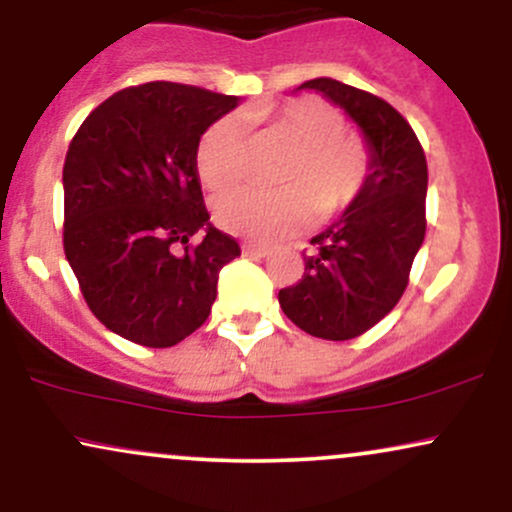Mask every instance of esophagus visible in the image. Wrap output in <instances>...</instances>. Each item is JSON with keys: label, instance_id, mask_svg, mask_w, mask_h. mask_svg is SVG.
<instances>
[{"label": "esophagus", "instance_id": "esophagus-1", "mask_svg": "<svg viewBox=\"0 0 512 512\" xmlns=\"http://www.w3.org/2000/svg\"><path fill=\"white\" fill-rule=\"evenodd\" d=\"M240 248H243V255H250V257H267L269 255V248H264V245H257V243H243Z\"/></svg>", "mask_w": 512, "mask_h": 512}]
</instances>
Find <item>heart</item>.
Listing matches in <instances>:
<instances>
[{
  "mask_svg": "<svg viewBox=\"0 0 512 512\" xmlns=\"http://www.w3.org/2000/svg\"><path fill=\"white\" fill-rule=\"evenodd\" d=\"M245 122L293 146L281 170V190H243L221 195L214 223L248 240H279L303 231L315 214L322 221L342 216L373 173V151L358 132L344 129V117L330 103L305 96L274 108H255ZM250 156L243 129L233 117L214 122L199 139L195 168L209 190H226L248 175Z\"/></svg>",
  "mask_w": 512,
  "mask_h": 512,
  "instance_id": "heart-1",
  "label": "heart"
}]
</instances>
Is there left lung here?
Instances as JSON below:
<instances>
[{"label": "left lung", "mask_w": 512, "mask_h": 512, "mask_svg": "<svg viewBox=\"0 0 512 512\" xmlns=\"http://www.w3.org/2000/svg\"><path fill=\"white\" fill-rule=\"evenodd\" d=\"M342 105L366 134L373 173L363 195L310 240L303 276L279 291V305L313 337L346 342L361 337L399 303L426 236L428 166L424 146L383 98L334 79L305 81Z\"/></svg>", "instance_id": "8db88e82"}]
</instances>
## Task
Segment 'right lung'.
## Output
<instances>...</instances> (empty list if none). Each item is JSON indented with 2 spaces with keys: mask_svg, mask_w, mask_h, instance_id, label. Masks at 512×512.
<instances>
[{
  "mask_svg": "<svg viewBox=\"0 0 512 512\" xmlns=\"http://www.w3.org/2000/svg\"><path fill=\"white\" fill-rule=\"evenodd\" d=\"M238 105L199 86L149 81L103 101L64 158V255L91 313L134 344L166 349L207 322L236 238L209 226L199 137ZM202 225L208 236H191Z\"/></svg>",
  "mask_w": 512,
  "mask_h": 512,
  "instance_id": "1",
  "label": "right lung"
}]
</instances>
